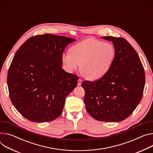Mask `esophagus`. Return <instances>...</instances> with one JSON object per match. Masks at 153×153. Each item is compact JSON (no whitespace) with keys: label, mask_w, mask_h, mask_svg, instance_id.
<instances>
[{"label":"esophagus","mask_w":153,"mask_h":153,"mask_svg":"<svg viewBox=\"0 0 153 153\" xmlns=\"http://www.w3.org/2000/svg\"><path fill=\"white\" fill-rule=\"evenodd\" d=\"M82 83V80L80 79H79L78 80V81H77V85H80Z\"/></svg>","instance_id":"1"}]
</instances>
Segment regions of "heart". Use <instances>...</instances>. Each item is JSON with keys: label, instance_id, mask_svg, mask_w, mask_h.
<instances>
[{"label": "heart", "instance_id": "heart-1", "mask_svg": "<svg viewBox=\"0 0 153 153\" xmlns=\"http://www.w3.org/2000/svg\"><path fill=\"white\" fill-rule=\"evenodd\" d=\"M70 53L63 54L62 60L69 72L80 66V71L87 79L96 80L105 76L113 63L115 49L107 42L87 39L73 46Z\"/></svg>", "mask_w": 153, "mask_h": 153}]
</instances>
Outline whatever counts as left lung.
Here are the masks:
<instances>
[{
  "label": "left lung",
  "instance_id": "left-lung-1",
  "mask_svg": "<svg viewBox=\"0 0 153 153\" xmlns=\"http://www.w3.org/2000/svg\"><path fill=\"white\" fill-rule=\"evenodd\" d=\"M112 41L115 58L107 74L95 82L85 80L84 102L94 119L118 122L134 112L142 96L145 84L143 66L135 50L123 38L103 36Z\"/></svg>",
  "mask_w": 153,
  "mask_h": 153
}]
</instances>
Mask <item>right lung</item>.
I'll return each mask as SVG.
<instances>
[{
	"instance_id": "obj_1",
	"label": "right lung",
	"mask_w": 153,
	"mask_h": 153,
	"mask_svg": "<svg viewBox=\"0 0 153 153\" xmlns=\"http://www.w3.org/2000/svg\"><path fill=\"white\" fill-rule=\"evenodd\" d=\"M75 41L49 33L36 35L16 52L7 85L12 104L26 119L49 122L62 114L66 97L77 87L79 79L62 69L65 49Z\"/></svg>"
}]
</instances>
